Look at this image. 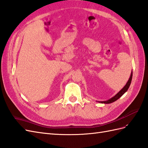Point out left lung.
<instances>
[{
  "instance_id": "obj_1",
  "label": "left lung",
  "mask_w": 148,
  "mask_h": 148,
  "mask_svg": "<svg viewBox=\"0 0 148 148\" xmlns=\"http://www.w3.org/2000/svg\"><path fill=\"white\" fill-rule=\"evenodd\" d=\"M132 71L131 72V75H130V78H129V80L127 82L126 84L124 86V88L122 89H121V90H119V92H117L114 96H113L111 98V99H108L107 101H97V102H98V103H102V104H103V103L104 104H111L112 103H114V101H117V99H119V98H120L121 96L123 95V94L125 92L127 91V89H129V88H130V84H131V81H132Z\"/></svg>"
}]
</instances>
